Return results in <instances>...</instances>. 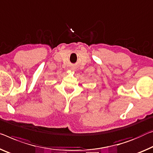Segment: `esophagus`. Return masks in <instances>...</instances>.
<instances>
[{"label":"esophagus","mask_w":153,"mask_h":153,"mask_svg":"<svg viewBox=\"0 0 153 153\" xmlns=\"http://www.w3.org/2000/svg\"><path fill=\"white\" fill-rule=\"evenodd\" d=\"M72 69H74V68H72Z\"/></svg>","instance_id":"esophagus-1"}]
</instances>
